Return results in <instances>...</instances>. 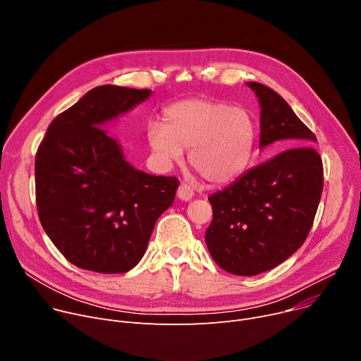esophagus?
<instances>
[{
	"label": "esophagus",
	"instance_id": "esophagus-1",
	"mask_svg": "<svg viewBox=\"0 0 361 361\" xmlns=\"http://www.w3.org/2000/svg\"><path fill=\"white\" fill-rule=\"evenodd\" d=\"M177 195H178L180 200L188 202V200L192 199L194 188H192L190 184H187V183H181L180 187H178V190H177Z\"/></svg>",
	"mask_w": 361,
	"mask_h": 361
}]
</instances>
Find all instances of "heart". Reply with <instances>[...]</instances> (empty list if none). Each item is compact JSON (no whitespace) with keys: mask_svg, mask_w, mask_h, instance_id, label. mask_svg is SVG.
<instances>
[{"mask_svg":"<svg viewBox=\"0 0 361 361\" xmlns=\"http://www.w3.org/2000/svg\"><path fill=\"white\" fill-rule=\"evenodd\" d=\"M164 125L148 126V144L164 164L180 161L190 149V164L206 181L224 184L247 167L256 140V123L242 106L194 97L170 105Z\"/></svg>","mask_w":361,"mask_h":361,"instance_id":"obj_1","label":"heart"}]
</instances>
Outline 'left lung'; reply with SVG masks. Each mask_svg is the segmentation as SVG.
<instances>
[{
	"instance_id": "left-lung-1",
	"label": "left lung",
	"mask_w": 361,
	"mask_h": 361,
	"mask_svg": "<svg viewBox=\"0 0 361 361\" xmlns=\"http://www.w3.org/2000/svg\"><path fill=\"white\" fill-rule=\"evenodd\" d=\"M247 86L262 108L259 148L278 142L285 149L209 197V252L221 269L240 276L267 272L301 247L324 185L312 130L279 93L257 82Z\"/></svg>"
}]
</instances>
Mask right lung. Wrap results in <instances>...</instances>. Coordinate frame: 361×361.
I'll use <instances>...</instances> for the list:
<instances>
[{"mask_svg": "<svg viewBox=\"0 0 361 361\" xmlns=\"http://www.w3.org/2000/svg\"><path fill=\"white\" fill-rule=\"evenodd\" d=\"M149 94V89L97 86L51 121L39 145V219L78 268L123 274L137 267L155 221L174 203L177 177L135 170L101 128Z\"/></svg>", "mask_w": 361, "mask_h": 361, "instance_id": "add662e5", "label": "right lung"}]
</instances>
